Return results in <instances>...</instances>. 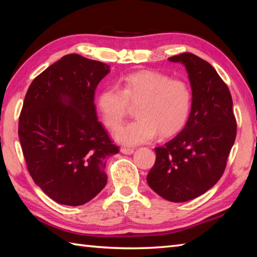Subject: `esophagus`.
I'll list each match as a JSON object with an SVG mask.
<instances>
[{
  "label": "esophagus",
  "instance_id": "1",
  "mask_svg": "<svg viewBox=\"0 0 257 257\" xmlns=\"http://www.w3.org/2000/svg\"><path fill=\"white\" fill-rule=\"evenodd\" d=\"M120 151H121L123 155H133V154H134V149H130V148H123V147H122L121 149H120Z\"/></svg>",
  "mask_w": 257,
  "mask_h": 257
}]
</instances>
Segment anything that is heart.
Masks as SVG:
<instances>
[{"label": "heart", "mask_w": 257, "mask_h": 257, "mask_svg": "<svg viewBox=\"0 0 257 257\" xmlns=\"http://www.w3.org/2000/svg\"><path fill=\"white\" fill-rule=\"evenodd\" d=\"M98 108L106 127L117 129L127 117L130 105L137 120L120 127L114 138L125 146L149 143L159 133L169 137L183 128L192 105V91L182 79L152 70H143L122 78L118 87H108L98 96Z\"/></svg>", "instance_id": "heart-1"}]
</instances>
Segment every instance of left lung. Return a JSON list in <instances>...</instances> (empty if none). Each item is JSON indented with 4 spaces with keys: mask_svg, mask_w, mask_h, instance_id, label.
Returning <instances> with one entry per match:
<instances>
[{
    "mask_svg": "<svg viewBox=\"0 0 257 257\" xmlns=\"http://www.w3.org/2000/svg\"><path fill=\"white\" fill-rule=\"evenodd\" d=\"M169 61L187 68L192 106L182 132L155 148L156 162L147 181L163 199L185 202L205 193L222 177L235 141L236 119L228 87L211 64L192 53Z\"/></svg>",
    "mask_w": 257,
    "mask_h": 257,
    "instance_id": "left-lung-1",
    "label": "left lung"
}]
</instances>
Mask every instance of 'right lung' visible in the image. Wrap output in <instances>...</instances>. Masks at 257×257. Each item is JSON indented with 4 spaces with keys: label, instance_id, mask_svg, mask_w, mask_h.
Returning <instances> with one entry per match:
<instances>
[{
    "label": "right lung",
    "instance_id": "right-lung-1",
    "mask_svg": "<svg viewBox=\"0 0 257 257\" xmlns=\"http://www.w3.org/2000/svg\"><path fill=\"white\" fill-rule=\"evenodd\" d=\"M109 65L68 54L34 78L19 120L26 167L43 192L59 204L77 206L107 183L106 158L119 152L94 103Z\"/></svg>",
    "mask_w": 257,
    "mask_h": 257
}]
</instances>
